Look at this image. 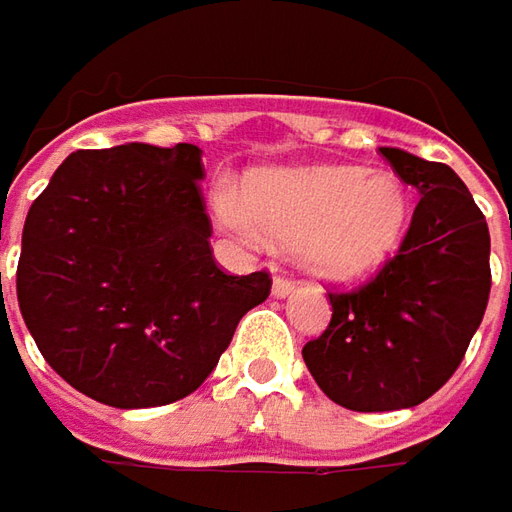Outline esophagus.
<instances>
[{
  "label": "esophagus",
  "instance_id": "esophagus-1",
  "mask_svg": "<svg viewBox=\"0 0 512 512\" xmlns=\"http://www.w3.org/2000/svg\"><path fill=\"white\" fill-rule=\"evenodd\" d=\"M294 289H297V283L291 280L289 274H277V277H274V283H272L274 297H289Z\"/></svg>",
  "mask_w": 512,
  "mask_h": 512
}]
</instances>
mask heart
Here are the masks:
<instances>
[{
    "instance_id": "obj_1",
    "label": "heart",
    "mask_w": 512,
    "mask_h": 512,
    "mask_svg": "<svg viewBox=\"0 0 512 512\" xmlns=\"http://www.w3.org/2000/svg\"><path fill=\"white\" fill-rule=\"evenodd\" d=\"M223 223L249 240L272 235L328 280H360L394 260L411 226V195L397 175L360 167L269 169L249 189L221 186Z\"/></svg>"
}]
</instances>
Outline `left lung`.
Segmentation results:
<instances>
[{"instance_id":"obj_1","label":"left lung","mask_w":512,"mask_h":512,"mask_svg":"<svg viewBox=\"0 0 512 512\" xmlns=\"http://www.w3.org/2000/svg\"><path fill=\"white\" fill-rule=\"evenodd\" d=\"M422 195L394 260L351 291H328L331 323L303 345L320 391L360 414L414 408L459 368L490 297V232L462 178L379 147Z\"/></svg>"}]
</instances>
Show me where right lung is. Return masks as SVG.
Segmentation results:
<instances>
[{
  "instance_id": "obj_1",
  "label": "right lung",
  "mask_w": 512,
  "mask_h": 512,
  "mask_svg": "<svg viewBox=\"0 0 512 512\" xmlns=\"http://www.w3.org/2000/svg\"><path fill=\"white\" fill-rule=\"evenodd\" d=\"M201 178L195 144L79 150L30 206L19 309L84 397L113 408L189 397L269 297V272L218 269Z\"/></svg>"
}]
</instances>
